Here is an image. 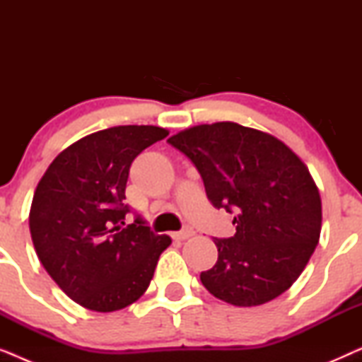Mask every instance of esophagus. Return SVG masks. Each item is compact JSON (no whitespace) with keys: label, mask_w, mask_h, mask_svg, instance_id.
<instances>
[{"label":"esophagus","mask_w":362,"mask_h":362,"mask_svg":"<svg viewBox=\"0 0 362 362\" xmlns=\"http://www.w3.org/2000/svg\"><path fill=\"white\" fill-rule=\"evenodd\" d=\"M192 235H194V230L189 229V227H186V229H182L181 232H175V234H173V237H175L176 240H186Z\"/></svg>","instance_id":"esophagus-1"}]
</instances>
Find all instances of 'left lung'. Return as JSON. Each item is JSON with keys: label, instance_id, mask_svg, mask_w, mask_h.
<instances>
[{"label": "left lung", "instance_id": "left-lung-1", "mask_svg": "<svg viewBox=\"0 0 362 362\" xmlns=\"http://www.w3.org/2000/svg\"><path fill=\"white\" fill-rule=\"evenodd\" d=\"M168 143L194 163L212 206L235 212V234L214 239L219 257L201 272L207 291L259 306L288 290L321 232L320 191L301 158L270 133L234 122L186 128Z\"/></svg>", "mask_w": 362, "mask_h": 362}]
</instances>
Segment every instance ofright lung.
<instances>
[{"label": "right lung", "instance_id": "1", "mask_svg": "<svg viewBox=\"0 0 362 362\" xmlns=\"http://www.w3.org/2000/svg\"><path fill=\"white\" fill-rule=\"evenodd\" d=\"M170 135L153 125H120L81 138L54 158L37 182L29 230L41 264L69 298L110 313L145 293L170 235L140 217L125 226L132 161Z\"/></svg>", "mask_w": 362, "mask_h": 362}]
</instances>
